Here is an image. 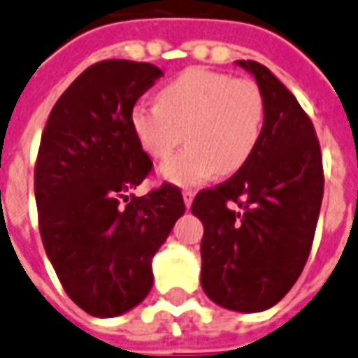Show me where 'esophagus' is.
I'll return each instance as SVG.
<instances>
[{
	"label": "esophagus",
	"mask_w": 358,
	"mask_h": 358,
	"mask_svg": "<svg viewBox=\"0 0 358 358\" xmlns=\"http://www.w3.org/2000/svg\"><path fill=\"white\" fill-rule=\"evenodd\" d=\"M184 195V203H186V208H189L193 203V197H195V192H192V189H186V192L182 193Z\"/></svg>",
	"instance_id": "obj_1"
}]
</instances>
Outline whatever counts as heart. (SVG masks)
Here are the masks:
<instances>
[{
    "label": "heart",
    "instance_id": "obj_1",
    "mask_svg": "<svg viewBox=\"0 0 358 358\" xmlns=\"http://www.w3.org/2000/svg\"><path fill=\"white\" fill-rule=\"evenodd\" d=\"M129 119L152 159L169 157L186 132L189 145L163 163L159 174L174 186H199L246 165L264 127V98L248 79L189 68L159 89L157 104L140 102Z\"/></svg>",
    "mask_w": 358,
    "mask_h": 358
}]
</instances>
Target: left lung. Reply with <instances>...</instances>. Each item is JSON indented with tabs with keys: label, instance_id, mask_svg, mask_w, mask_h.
<instances>
[{
	"label": "left lung",
	"instance_id": "1",
	"mask_svg": "<svg viewBox=\"0 0 358 358\" xmlns=\"http://www.w3.org/2000/svg\"><path fill=\"white\" fill-rule=\"evenodd\" d=\"M235 64L256 79L264 98L260 140L237 174L197 193L192 213L205 227V294L231 311L258 313L279 303L306 266L324 176L313 123L296 96L260 62Z\"/></svg>",
	"mask_w": 358,
	"mask_h": 358
}]
</instances>
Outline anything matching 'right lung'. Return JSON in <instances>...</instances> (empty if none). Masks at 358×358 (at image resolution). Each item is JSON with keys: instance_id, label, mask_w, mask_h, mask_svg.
<instances>
[{"instance_id": "1", "label": "right lung", "mask_w": 358, "mask_h": 358, "mask_svg": "<svg viewBox=\"0 0 358 358\" xmlns=\"http://www.w3.org/2000/svg\"><path fill=\"white\" fill-rule=\"evenodd\" d=\"M161 76L132 60L87 68L57 100L39 144L34 189L45 252L73 303L100 319L150 294L153 256L186 213L171 184L127 195L152 171L131 110Z\"/></svg>"}]
</instances>
